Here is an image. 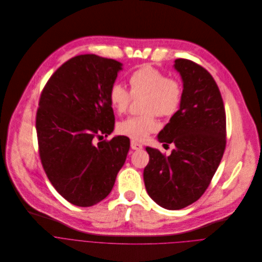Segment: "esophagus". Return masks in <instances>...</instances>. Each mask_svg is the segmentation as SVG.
Here are the masks:
<instances>
[{
	"instance_id": "esophagus-1",
	"label": "esophagus",
	"mask_w": 262,
	"mask_h": 262,
	"mask_svg": "<svg viewBox=\"0 0 262 262\" xmlns=\"http://www.w3.org/2000/svg\"><path fill=\"white\" fill-rule=\"evenodd\" d=\"M130 147H132L133 150H141L143 148V146L140 143L136 142V141H132L130 142Z\"/></svg>"
}]
</instances>
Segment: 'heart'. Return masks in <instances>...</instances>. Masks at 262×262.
I'll list each match as a JSON object with an SVG mask.
<instances>
[{
    "label": "heart",
    "mask_w": 262,
    "mask_h": 262,
    "mask_svg": "<svg viewBox=\"0 0 262 262\" xmlns=\"http://www.w3.org/2000/svg\"><path fill=\"white\" fill-rule=\"evenodd\" d=\"M130 95L120 83H114L109 91V101L112 109L118 114L124 113L133 98L145 97L142 116L129 117L118 124V133L135 141H144L158 128L154 114L159 117H170L181 104L183 90L181 83L168 78L164 73L144 66L129 77Z\"/></svg>",
    "instance_id": "heart-1"
}]
</instances>
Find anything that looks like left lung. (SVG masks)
I'll return each mask as SVG.
<instances>
[{
    "label": "left lung",
    "mask_w": 262,
    "mask_h": 262,
    "mask_svg": "<svg viewBox=\"0 0 262 262\" xmlns=\"http://www.w3.org/2000/svg\"><path fill=\"white\" fill-rule=\"evenodd\" d=\"M173 68L183 83L179 110L157 136L175 145L169 156L146 147L149 163L144 182L149 196L166 210H180L196 202L208 188L226 144V116L212 75L200 64L178 58Z\"/></svg>",
    "instance_id": "1"
}]
</instances>
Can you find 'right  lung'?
<instances>
[{
	"label": "right lung",
	"mask_w": 262,
	"mask_h": 262,
	"mask_svg": "<svg viewBox=\"0 0 262 262\" xmlns=\"http://www.w3.org/2000/svg\"><path fill=\"white\" fill-rule=\"evenodd\" d=\"M122 63L96 54L77 55L59 67L41 94L36 117L39 153L56 191L78 207H92L111 192L129 150L116 136L109 91Z\"/></svg>",
	"instance_id": "add662e5"
}]
</instances>
